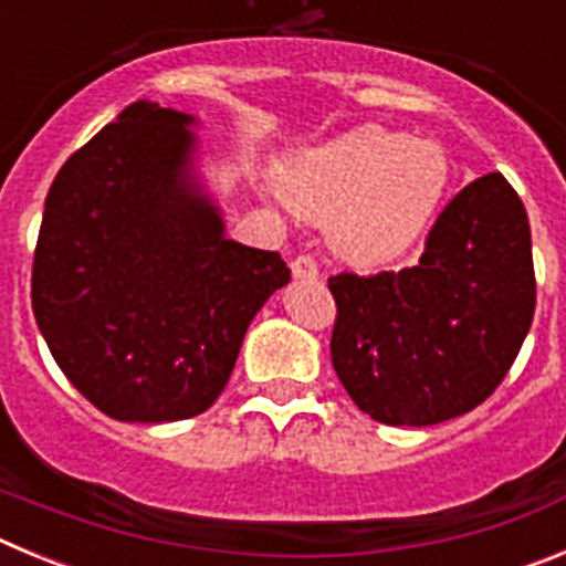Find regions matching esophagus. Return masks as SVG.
Wrapping results in <instances>:
<instances>
[{
  "instance_id": "34e87169",
  "label": "esophagus",
  "mask_w": 566,
  "mask_h": 566,
  "mask_svg": "<svg viewBox=\"0 0 566 566\" xmlns=\"http://www.w3.org/2000/svg\"><path fill=\"white\" fill-rule=\"evenodd\" d=\"M292 274L297 280H317L319 269H317V263H314V258H308V254H300V258L292 260Z\"/></svg>"
}]
</instances>
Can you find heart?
Here are the masks:
<instances>
[{"instance_id":"heart-1","label":"heart","mask_w":566,"mask_h":566,"mask_svg":"<svg viewBox=\"0 0 566 566\" xmlns=\"http://www.w3.org/2000/svg\"><path fill=\"white\" fill-rule=\"evenodd\" d=\"M451 187L439 144L382 127H359L289 155L280 192L292 209L326 221L328 247L352 266L402 258L424 234Z\"/></svg>"}]
</instances>
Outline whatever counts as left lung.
Instances as JSON below:
<instances>
[{
    "instance_id": "8db88e82",
    "label": "left lung",
    "mask_w": 566,
    "mask_h": 566,
    "mask_svg": "<svg viewBox=\"0 0 566 566\" xmlns=\"http://www.w3.org/2000/svg\"><path fill=\"white\" fill-rule=\"evenodd\" d=\"M328 289L334 371L359 411L411 428L462 417L507 377L536 312L522 198L482 175L442 209L417 266L343 272Z\"/></svg>"
}]
</instances>
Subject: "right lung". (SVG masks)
<instances>
[{
  "label": "right lung",
  "mask_w": 566,
  "mask_h": 566,
  "mask_svg": "<svg viewBox=\"0 0 566 566\" xmlns=\"http://www.w3.org/2000/svg\"><path fill=\"white\" fill-rule=\"evenodd\" d=\"M195 118L135 102L59 169L30 300L50 354L118 422L198 417L292 272L227 238L195 175Z\"/></svg>",
  "instance_id": "1"
}]
</instances>
